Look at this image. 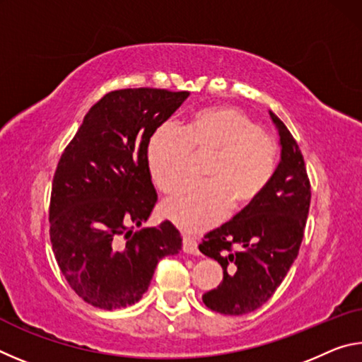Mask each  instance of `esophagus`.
I'll list each match as a JSON object with an SVG mask.
<instances>
[{"label": "esophagus", "mask_w": 362, "mask_h": 362, "mask_svg": "<svg viewBox=\"0 0 362 362\" xmlns=\"http://www.w3.org/2000/svg\"><path fill=\"white\" fill-rule=\"evenodd\" d=\"M182 249H183V252L192 254V255H198V254H199L198 244H196V241L192 240V238H189V236H183Z\"/></svg>", "instance_id": "34e87169"}]
</instances>
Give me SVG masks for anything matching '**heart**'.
Segmentation results:
<instances>
[{"label": "heart", "mask_w": 362, "mask_h": 362, "mask_svg": "<svg viewBox=\"0 0 362 362\" xmlns=\"http://www.w3.org/2000/svg\"><path fill=\"white\" fill-rule=\"evenodd\" d=\"M193 153H211L203 183H185L163 203L164 217L188 233L220 222L226 212L259 198L276 168L278 146L259 124L233 107L189 116L182 129L161 124L146 144V166L163 192L179 187Z\"/></svg>", "instance_id": "heart-1"}]
</instances>
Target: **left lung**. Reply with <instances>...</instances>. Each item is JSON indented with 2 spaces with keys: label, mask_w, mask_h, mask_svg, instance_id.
<instances>
[{
  "label": "left lung",
  "mask_w": 362,
  "mask_h": 362,
  "mask_svg": "<svg viewBox=\"0 0 362 362\" xmlns=\"http://www.w3.org/2000/svg\"><path fill=\"white\" fill-rule=\"evenodd\" d=\"M281 158L259 198L230 222L206 233L199 250L217 260L223 279L203 302L222 315L240 316L267 302L297 259L310 211L311 189L303 156L276 115Z\"/></svg>",
  "instance_id": "8db88e82"
}]
</instances>
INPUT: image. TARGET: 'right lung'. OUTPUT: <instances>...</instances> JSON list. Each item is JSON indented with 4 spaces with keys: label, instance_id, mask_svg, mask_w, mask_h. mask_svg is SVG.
Instances as JSON below:
<instances>
[{
    "label": "right lung",
    "instance_id": "right-lung-1",
    "mask_svg": "<svg viewBox=\"0 0 362 362\" xmlns=\"http://www.w3.org/2000/svg\"><path fill=\"white\" fill-rule=\"evenodd\" d=\"M189 93L119 89L84 116L52 180L49 223L59 268L84 302L102 310L137 303L158 262L182 236L164 220L140 228L158 201L146 144Z\"/></svg>",
    "mask_w": 362,
    "mask_h": 362
}]
</instances>
